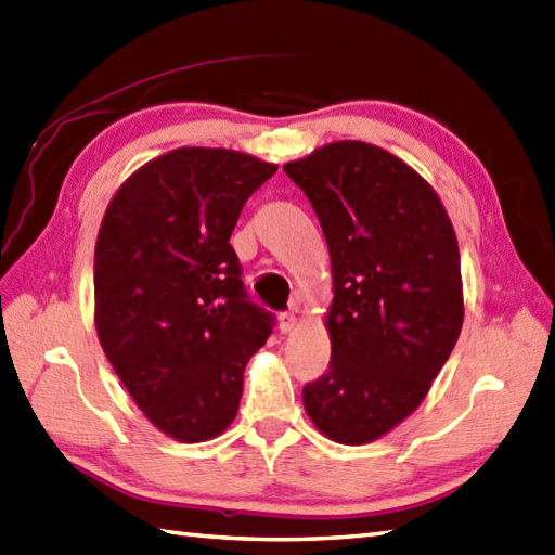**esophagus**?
<instances>
[{
	"label": "esophagus",
	"instance_id": "34e87169",
	"mask_svg": "<svg viewBox=\"0 0 555 555\" xmlns=\"http://www.w3.org/2000/svg\"><path fill=\"white\" fill-rule=\"evenodd\" d=\"M294 325H297V315H294L292 311L280 313V332H292Z\"/></svg>",
	"mask_w": 555,
	"mask_h": 555
}]
</instances>
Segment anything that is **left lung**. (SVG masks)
<instances>
[{
    "instance_id": "1",
    "label": "left lung",
    "mask_w": 555,
    "mask_h": 555,
    "mask_svg": "<svg viewBox=\"0 0 555 555\" xmlns=\"http://www.w3.org/2000/svg\"><path fill=\"white\" fill-rule=\"evenodd\" d=\"M285 173L309 196L335 280L332 359L304 387L306 413L339 444H367L421 405L459 341V242L437 192L375 144L332 142Z\"/></svg>"
}]
</instances>
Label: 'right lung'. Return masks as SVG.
I'll use <instances>...</instances> for the list:
<instances>
[{
    "label": "right lung",
    "mask_w": 555,
    "mask_h": 555,
    "mask_svg": "<svg viewBox=\"0 0 555 555\" xmlns=\"http://www.w3.org/2000/svg\"><path fill=\"white\" fill-rule=\"evenodd\" d=\"M278 166L182 146L111 199L94 249L102 349L144 415L184 444L235 421L244 367L275 315L249 299L230 235Z\"/></svg>",
    "instance_id": "1"
}]
</instances>
